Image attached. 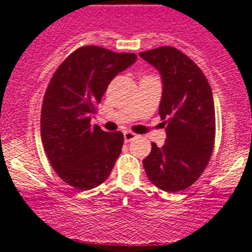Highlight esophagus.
<instances>
[{
	"label": "esophagus",
	"instance_id": "34e87169",
	"mask_svg": "<svg viewBox=\"0 0 252 252\" xmlns=\"http://www.w3.org/2000/svg\"><path fill=\"white\" fill-rule=\"evenodd\" d=\"M136 133H133V132H131V131H125L124 132V140H125V142H130V141H132L133 139H136Z\"/></svg>",
	"mask_w": 252,
	"mask_h": 252
}]
</instances>
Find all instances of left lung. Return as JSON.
I'll list each match as a JSON object with an SVG mask.
<instances>
[{"mask_svg": "<svg viewBox=\"0 0 252 252\" xmlns=\"http://www.w3.org/2000/svg\"><path fill=\"white\" fill-rule=\"evenodd\" d=\"M159 72L162 93L159 115L166 132L161 148L153 142L142 160L149 180L169 193L192 186L201 177L213 150L215 102L199 66L171 46L139 53Z\"/></svg>", "mask_w": 252, "mask_h": 252, "instance_id": "left-lung-1", "label": "left lung"}]
</instances>
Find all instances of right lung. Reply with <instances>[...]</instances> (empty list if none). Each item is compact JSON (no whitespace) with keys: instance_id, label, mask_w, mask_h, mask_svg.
Segmentation results:
<instances>
[{"instance_id":"obj_1","label":"right lung","mask_w":252,"mask_h":252,"mask_svg":"<svg viewBox=\"0 0 252 252\" xmlns=\"http://www.w3.org/2000/svg\"><path fill=\"white\" fill-rule=\"evenodd\" d=\"M136 59L131 53L83 46L51 78L41 107V140L51 166L69 186L88 190L111 174L124 135L106 132L91 120L111 81Z\"/></svg>"}]
</instances>
